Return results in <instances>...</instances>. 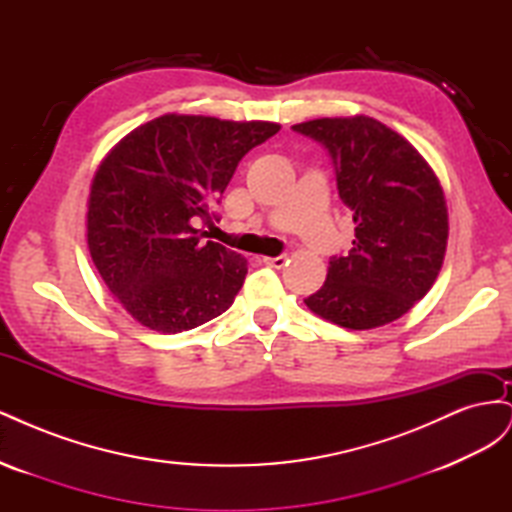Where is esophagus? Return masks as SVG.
I'll return each instance as SVG.
<instances>
[{
  "label": "esophagus",
  "instance_id": "esophagus-1",
  "mask_svg": "<svg viewBox=\"0 0 512 512\" xmlns=\"http://www.w3.org/2000/svg\"><path fill=\"white\" fill-rule=\"evenodd\" d=\"M262 262H265V265H269V267H273V269H282V267L286 265V262H288V256H286V254L275 256V258L265 256V258H262Z\"/></svg>",
  "mask_w": 512,
  "mask_h": 512
}]
</instances>
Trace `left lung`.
I'll return each mask as SVG.
<instances>
[{"mask_svg": "<svg viewBox=\"0 0 512 512\" xmlns=\"http://www.w3.org/2000/svg\"><path fill=\"white\" fill-rule=\"evenodd\" d=\"M292 130L329 151L354 220L352 250L331 258L327 282L305 305L350 331L401 318L429 292L446 254L448 211L436 173L374 117H322Z\"/></svg>", "mask_w": 512, "mask_h": 512, "instance_id": "left-lung-1", "label": "left lung"}]
</instances>
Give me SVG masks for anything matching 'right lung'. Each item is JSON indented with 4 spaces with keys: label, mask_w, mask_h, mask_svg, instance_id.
<instances>
[{
    "label": "right lung",
    "mask_w": 512,
    "mask_h": 512,
    "mask_svg": "<svg viewBox=\"0 0 512 512\" xmlns=\"http://www.w3.org/2000/svg\"><path fill=\"white\" fill-rule=\"evenodd\" d=\"M280 132L271 121L168 113L106 153L87 200V245L126 312L158 333H181L224 314L247 260L200 241L247 151Z\"/></svg>",
    "instance_id": "right-lung-1"
}]
</instances>
